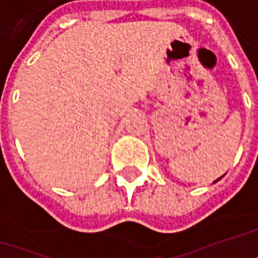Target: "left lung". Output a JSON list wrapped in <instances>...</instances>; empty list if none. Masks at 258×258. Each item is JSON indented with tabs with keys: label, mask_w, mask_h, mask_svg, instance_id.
Segmentation results:
<instances>
[{
	"label": "left lung",
	"mask_w": 258,
	"mask_h": 258,
	"mask_svg": "<svg viewBox=\"0 0 258 258\" xmlns=\"http://www.w3.org/2000/svg\"><path fill=\"white\" fill-rule=\"evenodd\" d=\"M217 181H218V179H217ZM217 181H215V182H217Z\"/></svg>",
	"instance_id": "1"
}]
</instances>
